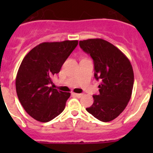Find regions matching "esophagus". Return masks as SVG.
Here are the masks:
<instances>
[{
    "label": "esophagus",
    "instance_id": "1",
    "mask_svg": "<svg viewBox=\"0 0 153 153\" xmlns=\"http://www.w3.org/2000/svg\"><path fill=\"white\" fill-rule=\"evenodd\" d=\"M73 94L75 95V96L78 97V98H81V97L84 95V94H79V93H73Z\"/></svg>",
    "mask_w": 153,
    "mask_h": 153
}]
</instances>
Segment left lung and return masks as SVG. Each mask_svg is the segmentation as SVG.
<instances>
[{"instance_id":"1","label":"left lung","mask_w":153,"mask_h":153,"mask_svg":"<svg viewBox=\"0 0 153 153\" xmlns=\"http://www.w3.org/2000/svg\"><path fill=\"white\" fill-rule=\"evenodd\" d=\"M80 47L93 59L95 78L100 80L98 95L86 111L103 122L116 118L132 95L134 73L127 57L113 44L101 38L79 41Z\"/></svg>"}]
</instances>
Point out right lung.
Masks as SVG:
<instances>
[{
    "instance_id": "1",
    "label": "right lung",
    "mask_w": 153,
    "mask_h": 153,
    "mask_svg": "<svg viewBox=\"0 0 153 153\" xmlns=\"http://www.w3.org/2000/svg\"><path fill=\"white\" fill-rule=\"evenodd\" d=\"M78 44V41L41 43L23 59L15 80L16 92L21 105L34 119L48 122L64 111L70 93L49 84Z\"/></svg>"
}]
</instances>
